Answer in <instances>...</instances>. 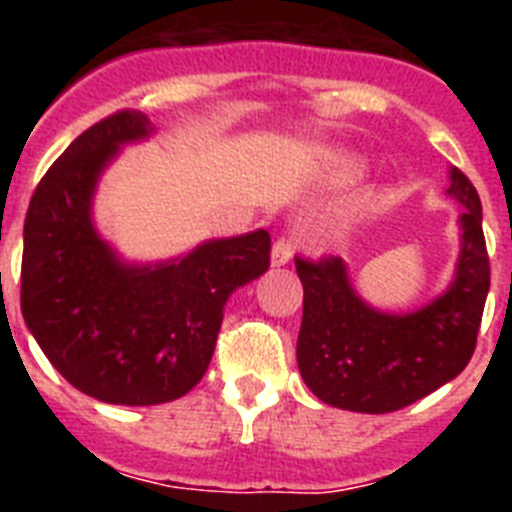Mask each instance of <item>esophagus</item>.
I'll use <instances>...</instances> for the list:
<instances>
[{
  "instance_id": "34e87169",
  "label": "esophagus",
  "mask_w": 512,
  "mask_h": 512,
  "mask_svg": "<svg viewBox=\"0 0 512 512\" xmlns=\"http://www.w3.org/2000/svg\"><path fill=\"white\" fill-rule=\"evenodd\" d=\"M292 253H295V248H292V241L289 238H277L274 241V246H271V266H284L292 261Z\"/></svg>"
}]
</instances>
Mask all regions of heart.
<instances>
[{"label": "heart", "instance_id": "heart-1", "mask_svg": "<svg viewBox=\"0 0 512 512\" xmlns=\"http://www.w3.org/2000/svg\"><path fill=\"white\" fill-rule=\"evenodd\" d=\"M364 169L366 166L361 158L343 156V158H338L336 166H333V179L341 184H351V182H356L361 174H364Z\"/></svg>", "mask_w": 512, "mask_h": 512}]
</instances>
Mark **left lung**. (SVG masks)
I'll return each mask as SVG.
<instances>
[{
    "label": "left lung",
    "instance_id": "8db88e82",
    "mask_svg": "<svg viewBox=\"0 0 512 512\" xmlns=\"http://www.w3.org/2000/svg\"><path fill=\"white\" fill-rule=\"evenodd\" d=\"M446 194L464 207L459 259L449 289L418 310L382 312L361 300L338 256L295 259L305 289L297 366L325 405L372 415L408 408L472 359L490 292L482 202L456 166Z\"/></svg>",
    "mask_w": 512,
    "mask_h": 512
}]
</instances>
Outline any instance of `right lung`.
Segmentation results:
<instances>
[{
	"label": "right lung",
	"instance_id": "add662e5",
	"mask_svg": "<svg viewBox=\"0 0 512 512\" xmlns=\"http://www.w3.org/2000/svg\"><path fill=\"white\" fill-rule=\"evenodd\" d=\"M120 110L45 171L25 217L22 318L66 382L110 405H161L205 377L228 297L269 269L271 238H215L158 264H130L97 233L92 202L122 146L146 140Z\"/></svg>",
	"mask_w": 512,
	"mask_h": 512
}]
</instances>
